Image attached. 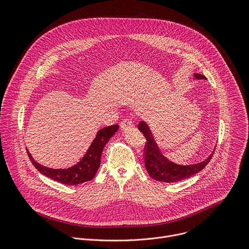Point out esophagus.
Returning <instances> with one entry per match:
<instances>
[{"instance_id": "34e87169", "label": "esophagus", "mask_w": 249, "mask_h": 249, "mask_svg": "<svg viewBox=\"0 0 249 249\" xmlns=\"http://www.w3.org/2000/svg\"><path fill=\"white\" fill-rule=\"evenodd\" d=\"M132 127H133V121L131 119H124L121 122V128L123 130H128V129H131Z\"/></svg>"}]
</instances>
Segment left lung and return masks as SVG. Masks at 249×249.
<instances>
[{"label":"left lung","mask_w":249,"mask_h":249,"mask_svg":"<svg viewBox=\"0 0 249 249\" xmlns=\"http://www.w3.org/2000/svg\"><path fill=\"white\" fill-rule=\"evenodd\" d=\"M194 77L197 80H205L206 77L200 74H195ZM139 130L144 134L146 138V145L144 148V157H145V165L149 175L152 178L162 181L166 183L176 182L183 180L188 177L201 171L211 160L214 152H213L208 159L204 161H201L196 164L191 165H179L174 162L169 161L163 155L160 153L157 143L154 140L152 132L149 126L142 121L138 125Z\"/></svg>","instance_id":"8db88e82"}]
</instances>
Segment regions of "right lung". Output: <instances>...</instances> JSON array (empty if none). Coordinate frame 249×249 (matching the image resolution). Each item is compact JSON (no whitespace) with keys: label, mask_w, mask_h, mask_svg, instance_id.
<instances>
[{"label":"right lung","mask_w":249,"mask_h":249,"mask_svg":"<svg viewBox=\"0 0 249 249\" xmlns=\"http://www.w3.org/2000/svg\"><path fill=\"white\" fill-rule=\"evenodd\" d=\"M117 130V124L100 129L81 161L66 169L48 168L35 161L28 151L27 155L35 168L43 175L66 185H77L89 181L93 178L100 164L103 148Z\"/></svg>","instance_id":"1"}]
</instances>
